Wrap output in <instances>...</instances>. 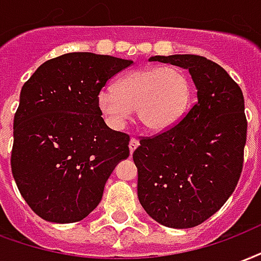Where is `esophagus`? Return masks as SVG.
<instances>
[{
    "label": "esophagus",
    "instance_id": "esophagus-1",
    "mask_svg": "<svg viewBox=\"0 0 261 261\" xmlns=\"http://www.w3.org/2000/svg\"><path fill=\"white\" fill-rule=\"evenodd\" d=\"M138 145H140V141L137 140L136 137H133V138H131V140H130V144H128V148H130L131 153H133V152L136 150V148Z\"/></svg>",
    "mask_w": 261,
    "mask_h": 261
}]
</instances>
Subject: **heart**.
Masks as SVG:
<instances>
[{
	"mask_svg": "<svg viewBox=\"0 0 261 261\" xmlns=\"http://www.w3.org/2000/svg\"><path fill=\"white\" fill-rule=\"evenodd\" d=\"M191 99V83L175 66L144 67L98 94V108L113 128H123L134 111L146 130L159 133L181 120Z\"/></svg>",
	"mask_w": 261,
	"mask_h": 261,
	"instance_id": "heart-1",
	"label": "heart"
}]
</instances>
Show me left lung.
<instances>
[{
	"label": "left lung",
	"mask_w": 261,
	"mask_h": 261,
	"mask_svg": "<svg viewBox=\"0 0 261 261\" xmlns=\"http://www.w3.org/2000/svg\"><path fill=\"white\" fill-rule=\"evenodd\" d=\"M153 61L188 69L198 101L169 130L140 140L133 153L138 199L162 225L192 228L212 217L238 184L248 130L244 94L204 57L158 55Z\"/></svg>",
	"instance_id": "obj_1"
}]
</instances>
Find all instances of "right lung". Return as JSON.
<instances>
[{"instance_id": "obj_1", "label": "right lung", "mask_w": 261, "mask_h": 261, "mask_svg": "<svg viewBox=\"0 0 261 261\" xmlns=\"http://www.w3.org/2000/svg\"><path fill=\"white\" fill-rule=\"evenodd\" d=\"M133 61L70 52L44 62L24 83L13 119L11 167L19 192L51 223L80 221L99 204L130 137L98 108L106 82Z\"/></svg>"}]
</instances>
